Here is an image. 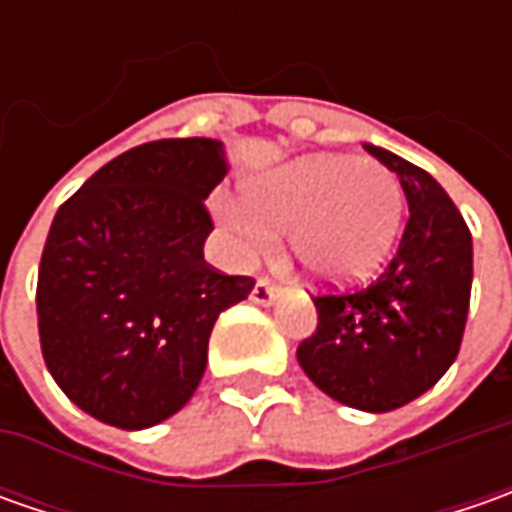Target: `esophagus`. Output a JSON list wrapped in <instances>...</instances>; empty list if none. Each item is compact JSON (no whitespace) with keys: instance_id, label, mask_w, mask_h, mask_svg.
<instances>
[{"instance_id":"1","label":"esophagus","mask_w":512,"mask_h":512,"mask_svg":"<svg viewBox=\"0 0 512 512\" xmlns=\"http://www.w3.org/2000/svg\"><path fill=\"white\" fill-rule=\"evenodd\" d=\"M250 299H253L256 305H273V302L279 299V287L270 285L267 279H256V285L250 290Z\"/></svg>"}]
</instances>
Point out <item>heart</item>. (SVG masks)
<instances>
[{
    "mask_svg": "<svg viewBox=\"0 0 512 512\" xmlns=\"http://www.w3.org/2000/svg\"><path fill=\"white\" fill-rule=\"evenodd\" d=\"M404 193L373 159L310 156L250 182L245 205H222V219L247 250L287 233L290 253L310 279L350 285L382 265L399 236Z\"/></svg>",
    "mask_w": 512,
    "mask_h": 512,
    "instance_id": "1",
    "label": "heart"
}]
</instances>
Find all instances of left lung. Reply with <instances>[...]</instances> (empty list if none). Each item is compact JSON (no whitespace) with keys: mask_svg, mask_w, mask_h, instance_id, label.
<instances>
[{"mask_svg":"<svg viewBox=\"0 0 512 512\" xmlns=\"http://www.w3.org/2000/svg\"><path fill=\"white\" fill-rule=\"evenodd\" d=\"M367 150L402 182L410 207L402 242L376 282L313 296L319 325L296 359L330 399L387 413L419 399L459 356L473 239L459 207L427 170L390 150Z\"/></svg>","mask_w":512,"mask_h":512,"instance_id":"left-lung-1","label":"left lung"}]
</instances>
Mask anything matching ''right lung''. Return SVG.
Wrapping results in <instances>:
<instances>
[{"label":"right lung","instance_id":"right-lung-1","mask_svg":"<svg viewBox=\"0 0 512 512\" xmlns=\"http://www.w3.org/2000/svg\"><path fill=\"white\" fill-rule=\"evenodd\" d=\"M225 173L222 142L159 139L110 159L56 210L36 282L39 342L93 419L145 430L179 413L219 313L253 290L202 250L205 199Z\"/></svg>","mask_w":512,"mask_h":512}]
</instances>
